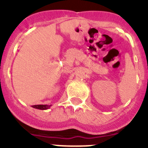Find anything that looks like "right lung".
I'll return each instance as SVG.
<instances>
[{
    "instance_id": "add662e5",
    "label": "right lung",
    "mask_w": 148,
    "mask_h": 148,
    "mask_svg": "<svg viewBox=\"0 0 148 148\" xmlns=\"http://www.w3.org/2000/svg\"><path fill=\"white\" fill-rule=\"evenodd\" d=\"M51 106V105H35V106H32L33 108L38 109V110H48Z\"/></svg>"
}]
</instances>
